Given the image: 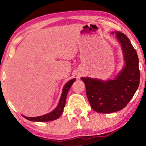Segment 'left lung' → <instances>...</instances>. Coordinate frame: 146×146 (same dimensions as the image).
Instances as JSON below:
<instances>
[{"instance_id":"1","label":"left lung","mask_w":146,"mask_h":146,"mask_svg":"<svg viewBox=\"0 0 146 146\" xmlns=\"http://www.w3.org/2000/svg\"><path fill=\"white\" fill-rule=\"evenodd\" d=\"M115 33L125 61L118 74L113 80L106 81L81 78L92 108L99 113H109L122 110L132 98L139 84L140 72L136 51L126 35L118 31Z\"/></svg>"}]
</instances>
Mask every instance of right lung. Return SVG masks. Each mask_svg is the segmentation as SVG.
I'll return each instance as SVG.
<instances>
[{
	"instance_id": "add662e5",
	"label": "right lung",
	"mask_w": 146,
	"mask_h": 146,
	"mask_svg": "<svg viewBox=\"0 0 146 146\" xmlns=\"http://www.w3.org/2000/svg\"><path fill=\"white\" fill-rule=\"evenodd\" d=\"M75 81L76 79L73 78L68 82L64 85V86L63 88L62 93L58 104L57 107L53 111H52L51 112L38 117H27L23 115V116L25 117V118L28 119V120L33 121H50L59 118V117H60L61 114L63 113L64 108L66 104V100L68 92V90L70 88L72 84Z\"/></svg>"
}]
</instances>
